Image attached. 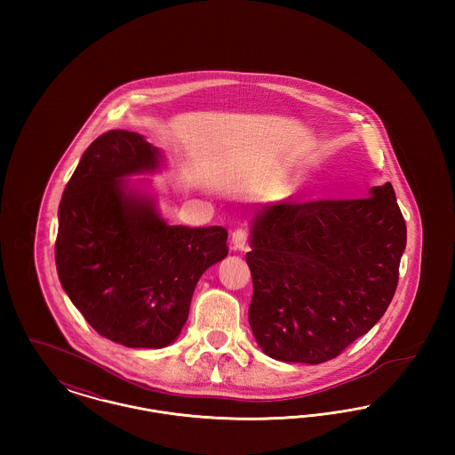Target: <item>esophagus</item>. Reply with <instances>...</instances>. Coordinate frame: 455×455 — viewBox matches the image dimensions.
Returning a JSON list of instances; mask_svg holds the SVG:
<instances>
[{
	"label": "esophagus",
	"mask_w": 455,
	"mask_h": 455,
	"mask_svg": "<svg viewBox=\"0 0 455 455\" xmlns=\"http://www.w3.org/2000/svg\"><path fill=\"white\" fill-rule=\"evenodd\" d=\"M247 240H249V232L245 228H237L232 234V245L237 251H243L247 247Z\"/></svg>",
	"instance_id": "1"
}]
</instances>
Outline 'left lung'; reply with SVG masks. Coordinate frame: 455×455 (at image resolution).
<instances>
[{
  "label": "left lung",
  "instance_id": "8db88e82",
  "mask_svg": "<svg viewBox=\"0 0 455 455\" xmlns=\"http://www.w3.org/2000/svg\"><path fill=\"white\" fill-rule=\"evenodd\" d=\"M251 247L249 324L258 345L275 360L317 365L386 314L406 221L386 182L367 197L258 208Z\"/></svg>",
  "mask_w": 455,
  "mask_h": 455
}]
</instances>
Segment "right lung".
<instances>
[{"label":"right lung","mask_w":455,"mask_h":455,"mask_svg":"<svg viewBox=\"0 0 455 455\" xmlns=\"http://www.w3.org/2000/svg\"><path fill=\"white\" fill-rule=\"evenodd\" d=\"M160 152L112 130L88 147L60 203L56 267L69 300L100 336L128 347H169L189 315L196 283L227 258L223 227L169 225L155 199L128 188Z\"/></svg>","instance_id":"add662e5"}]
</instances>
